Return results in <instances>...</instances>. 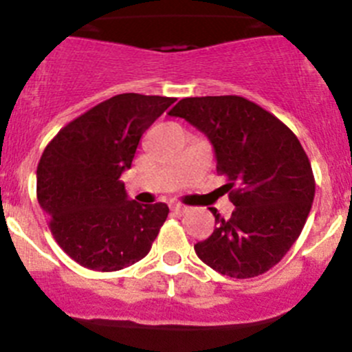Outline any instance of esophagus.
Returning a JSON list of instances; mask_svg holds the SVG:
<instances>
[{
  "label": "esophagus",
  "mask_w": 352,
  "mask_h": 352,
  "mask_svg": "<svg viewBox=\"0 0 352 352\" xmlns=\"http://www.w3.org/2000/svg\"><path fill=\"white\" fill-rule=\"evenodd\" d=\"M172 211L175 212V214H184V212L187 211V206H182V204H173V206H172Z\"/></svg>",
  "instance_id": "34e87169"
}]
</instances>
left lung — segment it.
I'll return each instance as SVG.
<instances>
[{"instance_id":"8db88e82","label":"left lung","mask_w":352,"mask_h":352,"mask_svg":"<svg viewBox=\"0 0 352 352\" xmlns=\"http://www.w3.org/2000/svg\"><path fill=\"white\" fill-rule=\"evenodd\" d=\"M168 116L208 136L235 206L230 219L211 208L216 228L194 245L197 257L235 279L267 272L296 242L315 197L310 160L298 138L271 112L236 95L182 98Z\"/></svg>"}]
</instances>
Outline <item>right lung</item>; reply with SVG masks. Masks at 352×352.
<instances>
[{
    "instance_id": "obj_1",
    "label": "right lung",
    "mask_w": 352,
    "mask_h": 352,
    "mask_svg": "<svg viewBox=\"0 0 352 352\" xmlns=\"http://www.w3.org/2000/svg\"><path fill=\"white\" fill-rule=\"evenodd\" d=\"M175 100L116 95L71 120L45 146L37 166L38 204L56 242L83 267L119 271L150 252L168 206L131 201L119 179L144 131Z\"/></svg>"
}]
</instances>
